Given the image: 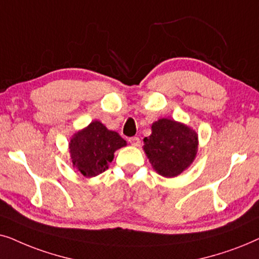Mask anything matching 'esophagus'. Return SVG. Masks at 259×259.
Returning a JSON list of instances; mask_svg holds the SVG:
<instances>
[{"instance_id":"1","label":"esophagus","mask_w":259,"mask_h":259,"mask_svg":"<svg viewBox=\"0 0 259 259\" xmlns=\"http://www.w3.org/2000/svg\"><path fill=\"white\" fill-rule=\"evenodd\" d=\"M129 143L132 144V146H134V147H139L140 144H141V141H140L139 137L134 136V137H130V139H129Z\"/></svg>"}]
</instances>
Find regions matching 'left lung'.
Here are the masks:
<instances>
[{"mask_svg":"<svg viewBox=\"0 0 259 259\" xmlns=\"http://www.w3.org/2000/svg\"><path fill=\"white\" fill-rule=\"evenodd\" d=\"M151 132V135L143 140V149L151 165L162 177H178L195 158L198 150L195 132L167 118L155 122Z\"/></svg>","mask_w":259,"mask_h":259,"instance_id":"1","label":"left lung"}]
</instances>
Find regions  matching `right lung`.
<instances>
[{"label": "right lung", "instance_id": "1", "mask_svg": "<svg viewBox=\"0 0 259 259\" xmlns=\"http://www.w3.org/2000/svg\"><path fill=\"white\" fill-rule=\"evenodd\" d=\"M126 146L116 132H110L95 120L84 130L75 134L70 143L73 165L86 178H92L108 169L113 153Z\"/></svg>", "mask_w": 259, "mask_h": 259}]
</instances>
